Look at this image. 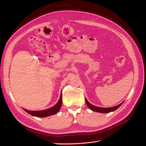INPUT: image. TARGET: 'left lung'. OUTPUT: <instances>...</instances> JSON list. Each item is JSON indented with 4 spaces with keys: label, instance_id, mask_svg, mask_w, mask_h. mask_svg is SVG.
Segmentation results:
<instances>
[{
    "label": "left lung",
    "instance_id": "1",
    "mask_svg": "<svg viewBox=\"0 0 146 146\" xmlns=\"http://www.w3.org/2000/svg\"><path fill=\"white\" fill-rule=\"evenodd\" d=\"M85 100H86V105H88V107H89V108H90L91 110L94 111H96V112H99V113H108L110 112H111V111H114V110H117L120 106L123 104L121 103L120 104H119L117 106H115V107H110V108H102V107H96V106H94L93 105L91 104L87 100V99L85 98Z\"/></svg>",
    "mask_w": 146,
    "mask_h": 146
}]
</instances>
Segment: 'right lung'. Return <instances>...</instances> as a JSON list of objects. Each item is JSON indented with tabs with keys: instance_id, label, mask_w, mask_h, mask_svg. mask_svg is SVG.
Segmentation results:
<instances>
[{
	"instance_id": "right-lung-1",
	"label": "right lung",
	"mask_w": 146,
	"mask_h": 146,
	"mask_svg": "<svg viewBox=\"0 0 146 146\" xmlns=\"http://www.w3.org/2000/svg\"><path fill=\"white\" fill-rule=\"evenodd\" d=\"M61 105H62V93H61L60 98L59 100L58 101V102H57L56 104L54 105V107H52L50 108H48L44 110H41V111H30V110H25L24 108L23 109L26 112L31 114L32 116L38 117H45L55 114L61 108Z\"/></svg>"
}]
</instances>
